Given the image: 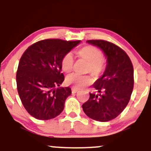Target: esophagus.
Returning <instances> with one entry per match:
<instances>
[{
  "mask_svg": "<svg viewBox=\"0 0 151 151\" xmlns=\"http://www.w3.org/2000/svg\"><path fill=\"white\" fill-rule=\"evenodd\" d=\"M71 92H72V93H76L78 92V90L77 89H75V88H71Z\"/></svg>",
  "mask_w": 151,
  "mask_h": 151,
  "instance_id": "esophagus-1",
  "label": "esophagus"
}]
</instances>
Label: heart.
I'll return each instance as SVG.
<instances>
[{"mask_svg": "<svg viewBox=\"0 0 151 151\" xmlns=\"http://www.w3.org/2000/svg\"><path fill=\"white\" fill-rule=\"evenodd\" d=\"M77 54L80 58H84L89 62L87 68V72H91L96 77H99L106 69V61L103 58L101 50L97 47L88 45L83 47L77 52ZM74 58L71 53H66L61 58V69L66 73L72 71L74 68ZM93 78L89 75H80L73 73L69 74L65 79V82L67 85H71L74 88L80 89L90 85L93 82Z\"/></svg>", "mask_w": 151, "mask_h": 151, "instance_id": "obj_1", "label": "heart"}]
</instances>
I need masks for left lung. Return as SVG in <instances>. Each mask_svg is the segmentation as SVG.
I'll return each instance as SVG.
<instances>
[{
  "mask_svg": "<svg viewBox=\"0 0 151 151\" xmlns=\"http://www.w3.org/2000/svg\"><path fill=\"white\" fill-rule=\"evenodd\" d=\"M87 42L100 47L107 57L106 70L93 84L98 94L90 93L82 105L85 114L98 122L114 119L129 103L134 87V69L129 57L121 47L103 40Z\"/></svg>",
  "mask_w": 151,
  "mask_h": 151,
  "instance_id": "obj_1",
  "label": "left lung"
}]
</instances>
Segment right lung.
Returning a JSON list of instances; mask_svg holds the SVG:
<instances>
[{
    "instance_id": "add662e5",
    "label": "right lung",
    "mask_w": 151,
    "mask_h": 151,
    "mask_svg": "<svg viewBox=\"0 0 151 151\" xmlns=\"http://www.w3.org/2000/svg\"><path fill=\"white\" fill-rule=\"evenodd\" d=\"M80 42L46 39L28 47L20 58L17 71V85L24 107L39 120L55 118L62 112L69 87L58 88L64 80L61 72V58Z\"/></svg>"
}]
</instances>
